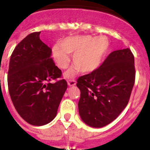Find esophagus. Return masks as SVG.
<instances>
[{
  "label": "esophagus",
  "instance_id": "34e87169",
  "mask_svg": "<svg viewBox=\"0 0 150 150\" xmlns=\"http://www.w3.org/2000/svg\"><path fill=\"white\" fill-rule=\"evenodd\" d=\"M67 84H68L69 86H75V85H76V81H75V79H67Z\"/></svg>",
  "mask_w": 150,
  "mask_h": 150
}]
</instances>
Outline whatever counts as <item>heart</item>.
<instances>
[{
	"instance_id": "obj_1",
	"label": "heart",
	"mask_w": 150,
	"mask_h": 150,
	"mask_svg": "<svg viewBox=\"0 0 150 150\" xmlns=\"http://www.w3.org/2000/svg\"><path fill=\"white\" fill-rule=\"evenodd\" d=\"M110 50V42L106 37L94 38L89 35L74 36L65 38L61 45L56 44L52 49V55L57 65L65 69L70 63L69 53L73 55V62L76 64L65 74L66 77H72L81 70L91 73L98 69L106 59Z\"/></svg>"
}]
</instances>
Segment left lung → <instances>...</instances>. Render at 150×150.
I'll return each mask as SVG.
<instances>
[{
    "instance_id": "obj_1",
    "label": "left lung",
    "mask_w": 150,
    "mask_h": 150,
    "mask_svg": "<svg viewBox=\"0 0 150 150\" xmlns=\"http://www.w3.org/2000/svg\"><path fill=\"white\" fill-rule=\"evenodd\" d=\"M134 81L132 51L127 48L111 52L98 69L78 78L82 120L93 128L112 122L128 104Z\"/></svg>"
}]
</instances>
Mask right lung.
<instances>
[{"label":"right lung","mask_w":150,"mask_h":150,"mask_svg":"<svg viewBox=\"0 0 150 150\" xmlns=\"http://www.w3.org/2000/svg\"><path fill=\"white\" fill-rule=\"evenodd\" d=\"M39 32L28 34L10 57L7 83L12 102L25 121L36 126L48 124L67 88L62 71L51 58L52 50L40 39Z\"/></svg>","instance_id":"right-lung-1"}]
</instances>
